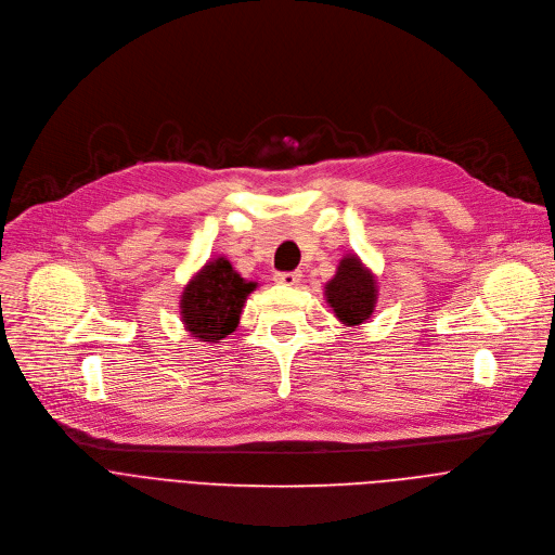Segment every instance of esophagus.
Returning a JSON list of instances; mask_svg holds the SVG:
<instances>
[{
    "mask_svg": "<svg viewBox=\"0 0 555 555\" xmlns=\"http://www.w3.org/2000/svg\"><path fill=\"white\" fill-rule=\"evenodd\" d=\"M274 281H276V283H281V285H289V287H294V285H298V283H300V272H279V274L274 276Z\"/></svg>",
    "mask_w": 555,
    "mask_h": 555,
    "instance_id": "1",
    "label": "esophagus"
}]
</instances>
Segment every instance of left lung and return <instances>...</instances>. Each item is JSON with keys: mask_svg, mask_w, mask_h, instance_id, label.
Returning a JSON list of instances; mask_svg holds the SVG:
<instances>
[{"mask_svg": "<svg viewBox=\"0 0 555 555\" xmlns=\"http://www.w3.org/2000/svg\"><path fill=\"white\" fill-rule=\"evenodd\" d=\"M325 298L343 325L360 327L371 319L377 302L375 274L356 253L345 255L334 279L325 283Z\"/></svg>", "mask_w": 555, "mask_h": 555, "instance_id": "left-lung-1", "label": "left lung"}]
</instances>
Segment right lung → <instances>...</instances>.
Listing matches in <instances>:
<instances>
[{"mask_svg": "<svg viewBox=\"0 0 555 555\" xmlns=\"http://www.w3.org/2000/svg\"><path fill=\"white\" fill-rule=\"evenodd\" d=\"M259 285L246 281L225 257L210 259L184 285L180 319L184 330L206 345H217L236 327L248 296Z\"/></svg>", "mask_w": 555, "mask_h": 555, "instance_id": "right-lung-1", "label": "right lung"}]
</instances>
